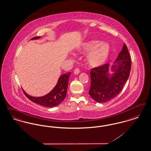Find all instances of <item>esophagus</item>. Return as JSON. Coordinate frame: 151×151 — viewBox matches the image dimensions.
Wrapping results in <instances>:
<instances>
[{
  "mask_svg": "<svg viewBox=\"0 0 151 151\" xmlns=\"http://www.w3.org/2000/svg\"><path fill=\"white\" fill-rule=\"evenodd\" d=\"M74 74H75V75H78V74H79V73H80V70H79V68H76L75 70H74Z\"/></svg>",
  "mask_w": 151,
  "mask_h": 151,
  "instance_id": "obj_1",
  "label": "esophagus"
}]
</instances>
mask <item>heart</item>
<instances>
[{"label": "heart", "mask_w": 151, "mask_h": 151, "mask_svg": "<svg viewBox=\"0 0 151 151\" xmlns=\"http://www.w3.org/2000/svg\"><path fill=\"white\" fill-rule=\"evenodd\" d=\"M89 52L87 55L88 63L93 67H100L106 61L110 53V46L106 42L96 40L88 41L83 44L80 51Z\"/></svg>", "instance_id": "heart-1"}]
</instances>
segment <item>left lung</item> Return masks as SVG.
I'll return each mask as SVG.
<instances>
[{"mask_svg": "<svg viewBox=\"0 0 151 151\" xmlns=\"http://www.w3.org/2000/svg\"><path fill=\"white\" fill-rule=\"evenodd\" d=\"M112 65L114 74L109 76L108 63L94 67L90 72L91 84L89 94L94 100L104 103L118 96L129 79L131 60L127 46L124 44L122 50Z\"/></svg>", "mask_w": 151, "mask_h": 151, "instance_id": "1", "label": "left lung"}]
</instances>
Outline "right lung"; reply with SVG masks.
<instances>
[{"instance_id": "obj_1", "label": "right lung", "mask_w": 151, "mask_h": 151, "mask_svg": "<svg viewBox=\"0 0 151 151\" xmlns=\"http://www.w3.org/2000/svg\"><path fill=\"white\" fill-rule=\"evenodd\" d=\"M40 37H35L32 40L40 38ZM71 72L65 73L61 75L58 81L56 86L49 93L40 97H35L28 95L24 91L23 92L26 97L32 102L46 107H54L60 104L65 100L67 94L68 79Z\"/></svg>"}]
</instances>
